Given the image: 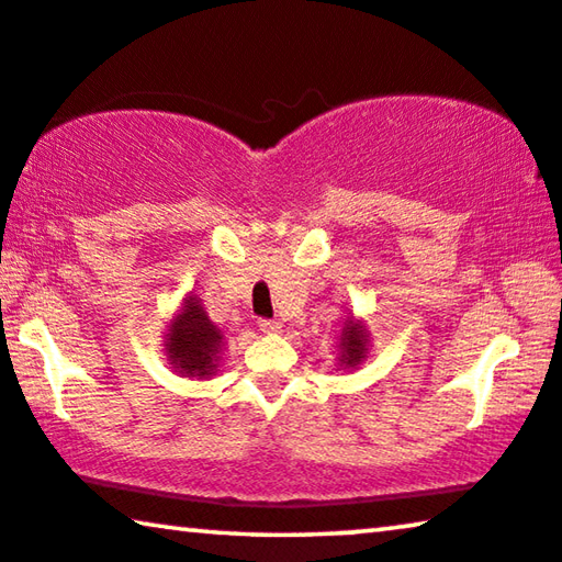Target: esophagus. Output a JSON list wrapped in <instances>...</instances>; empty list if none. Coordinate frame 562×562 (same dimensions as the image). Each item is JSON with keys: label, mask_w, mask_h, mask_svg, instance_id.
<instances>
[{"label": "esophagus", "mask_w": 562, "mask_h": 562, "mask_svg": "<svg viewBox=\"0 0 562 562\" xmlns=\"http://www.w3.org/2000/svg\"><path fill=\"white\" fill-rule=\"evenodd\" d=\"M258 327H261V331H266V335H279V331H281V322H276V319H261V322H258Z\"/></svg>", "instance_id": "1"}]
</instances>
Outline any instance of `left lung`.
Instances as JSON below:
<instances>
[{
  "label": "left lung",
  "mask_w": 562,
  "mask_h": 562,
  "mask_svg": "<svg viewBox=\"0 0 562 562\" xmlns=\"http://www.w3.org/2000/svg\"><path fill=\"white\" fill-rule=\"evenodd\" d=\"M368 357V329L362 322L349 316L339 335V368H357Z\"/></svg>",
  "instance_id": "obj_1"
}]
</instances>
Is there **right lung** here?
<instances>
[{"mask_svg": "<svg viewBox=\"0 0 562 562\" xmlns=\"http://www.w3.org/2000/svg\"><path fill=\"white\" fill-rule=\"evenodd\" d=\"M225 337L210 322L200 299L190 294L184 299L180 314L169 322L167 329V357L175 372L182 378H210L217 372Z\"/></svg>", "mask_w": 562, "mask_h": 562, "instance_id": "obj_1", "label": "right lung"}]
</instances>
